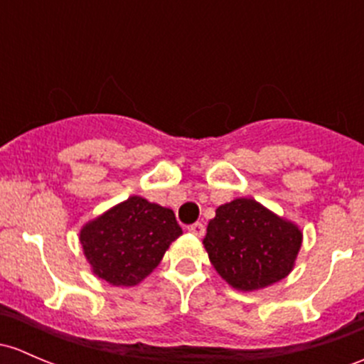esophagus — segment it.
Returning <instances> with one entry per match:
<instances>
[{"instance_id": "obj_1", "label": "esophagus", "mask_w": 364, "mask_h": 364, "mask_svg": "<svg viewBox=\"0 0 364 364\" xmlns=\"http://www.w3.org/2000/svg\"><path fill=\"white\" fill-rule=\"evenodd\" d=\"M188 232H192L193 235H197V237H202L204 235V232H205V227L202 223H193V225H190L188 227Z\"/></svg>"}]
</instances>
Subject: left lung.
<instances>
[{
  "label": "left lung",
  "instance_id": "1",
  "mask_svg": "<svg viewBox=\"0 0 364 364\" xmlns=\"http://www.w3.org/2000/svg\"><path fill=\"white\" fill-rule=\"evenodd\" d=\"M301 240L304 232L294 221L255 198L239 197L216 209L202 244L220 277L250 293L288 277Z\"/></svg>",
  "mask_w": 364,
  "mask_h": 364
}]
</instances>
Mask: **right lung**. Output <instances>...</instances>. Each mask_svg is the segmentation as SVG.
<instances>
[{"label": "right lung", "mask_w": 364, "mask_h": 364, "mask_svg": "<svg viewBox=\"0 0 364 364\" xmlns=\"http://www.w3.org/2000/svg\"><path fill=\"white\" fill-rule=\"evenodd\" d=\"M169 208L132 195L80 228V244L92 274L112 286L139 284L181 235Z\"/></svg>", "instance_id": "1"}]
</instances>
